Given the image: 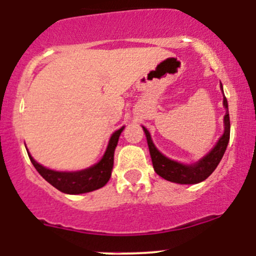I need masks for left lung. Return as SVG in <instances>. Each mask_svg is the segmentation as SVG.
<instances>
[{
	"instance_id": "8db88e82",
	"label": "left lung",
	"mask_w": 256,
	"mask_h": 256,
	"mask_svg": "<svg viewBox=\"0 0 256 256\" xmlns=\"http://www.w3.org/2000/svg\"><path fill=\"white\" fill-rule=\"evenodd\" d=\"M222 104H224L225 112L224 116V133L220 136L219 140L216 142L215 146L206 154V156L200 159L196 163L183 164L179 162L172 160L166 158V156L160 153L154 146L152 140L150 133L143 127L144 133H146V142H148L149 153H150L152 162H153V168L158 176L164 178L166 180L173 182L178 184H196L206 180L209 176L215 170L218 164L222 160L225 150H226L228 143L230 138V120H229V110H228V100L226 98H222Z\"/></svg>"
}]
</instances>
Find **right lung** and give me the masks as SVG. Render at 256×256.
Segmentation results:
<instances>
[{"label": "right lung", "mask_w": 256, "mask_h": 256, "mask_svg": "<svg viewBox=\"0 0 256 256\" xmlns=\"http://www.w3.org/2000/svg\"><path fill=\"white\" fill-rule=\"evenodd\" d=\"M124 129L122 127L112 134L106 149L104 156L94 166L80 172H56L52 169L44 168L37 163L31 154H28L32 164L40 174L60 192L66 194H83L88 192L97 190L108 183L112 174L113 163H114V150L118 144L120 133ZM28 153V152H27Z\"/></svg>", "instance_id": "right-lung-1"}]
</instances>
